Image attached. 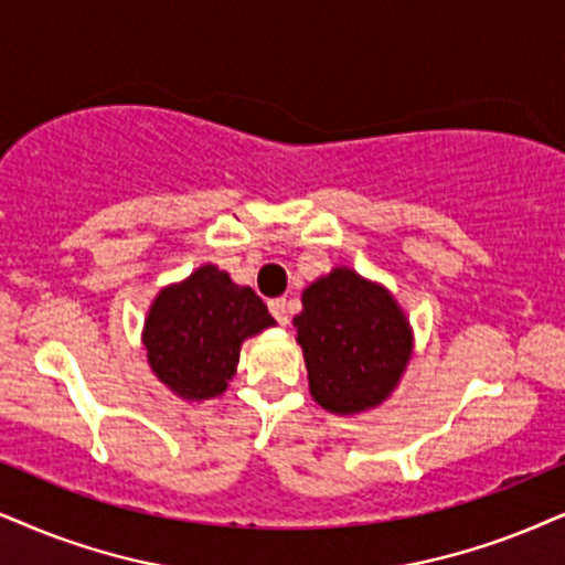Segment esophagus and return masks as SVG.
<instances>
[{
  "mask_svg": "<svg viewBox=\"0 0 565 565\" xmlns=\"http://www.w3.org/2000/svg\"><path fill=\"white\" fill-rule=\"evenodd\" d=\"M270 316L278 320V326H287L289 323V302L284 297H276L268 302Z\"/></svg>",
  "mask_w": 565,
  "mask_h": 565,
  "instance_id": "34e87169",
  "label": "esophagus"
}]
</instances>
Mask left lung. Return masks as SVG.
Returning a JSON list of instances; mask_svg holds the SVG:
<instances>
[{"instance_id": "1", "label": "left lung", "mask_w": 565, "mask_h": 565, "mask_svg": "<svg viewBox=\"0 0 565 565\" xmlns=\"http://www.w3.org/2000/svg\"><path fill=\"white\" fill-rule=\"evenodd\" d=\"M291 323L312 398L339 417L388 402L414 352L398 299L349 266L318 276L302 291V312Z\"/></svg>"}]
</instances>
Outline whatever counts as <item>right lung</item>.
Returning a JSON list of instances; mask_svg holds the SVG:
<instances>
[{
    "label": "right lung",
    "mask_w": 565,
    "mask_h": 565,
    "mask_svg": "<svg viewBox=\"0 0 565 565\" xmlns=\"http://www.w3.org/2000/svg\"><path fill=\"white\" fill-rule=\"evenodd\" d=\"M276 326L268 307L226 270L205 263L167 284L148 307L142 349L159 383L182 402H209L237 373L247 339Z\"/></svg>",
    "instance_id": "add662e5"
}]
</instances>
